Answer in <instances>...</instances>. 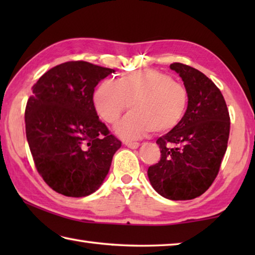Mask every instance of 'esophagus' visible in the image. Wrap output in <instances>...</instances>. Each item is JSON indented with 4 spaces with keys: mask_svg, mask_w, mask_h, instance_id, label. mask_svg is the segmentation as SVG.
<instances>
[{
    "mask_svg": "<svg viewBox=\"0 0 255 255\" xmlns=\"http://www.w3.org/2000/svg\"><path fill=\"white\" fill-rule=\"evenodd\" d=\"M125 145H126L129 148L135 149L138 147V146H139V143H137V141H125Z\"/></svg>",
    "mask_w": 255,
    "mask_h": 255,
    "instance_id": "obj_1",
    "label": "esophagus"
}]
</instances>
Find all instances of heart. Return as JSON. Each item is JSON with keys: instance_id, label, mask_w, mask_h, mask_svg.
<instances>
[{"instance_id": "heart-1", "label": "heart", "mask_w": 255, "mask_h": 255, "mask_svg": "<svg viewBox=\"0 0 255 255\" xmlns=\"http://www.w3.org/2000/svg\"><path fill=\"white\" fill-rule=\"evenodd\" d=\"M93 107L107 124H116L127 109L131 111L116 130L124 138H136L173 130L188 110L189 92L165 73L143 70L124 73L117 81L105 80L93 91Z\"/></svg>"}]
</instances>
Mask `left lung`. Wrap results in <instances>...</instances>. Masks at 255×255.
I'll use <instances>...</instances> for the list:
<instances>
[{
  "label": "left lung",
  "instance_id": "left-lung-1",
  "mask_svg": "<svg viewBox=\"0 0 255 255\" xmlns=\"http://www.w3.org/2000/svg\"><path fill=\"white\" fill-rule=\"evenodd\" d=\"M170 68L188 90V110L178 127L156 140L161 159L148 167L147 174L162 197L190 200L209 189L221 169L230 137V112L221 90L204 73L182 63Z\"/></svg>",
  "mask_w": 255,
  "mask_h": 255
}]
</instances>
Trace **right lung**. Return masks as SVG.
Listing matches in <instances>:
<instances>
[{
	"label": "right lung",
	"instance_id": "obj_1",
	"mask_svg": "<svg viewBox=\"0 0 255 255\" xmlns=\"http://www.w3.org/2000/svg\"><path fill=\"white\" fill-rule=\"evenodd\" d=\"M115 70L72 60L47 71L25 106V135L34 166L54 191L85 197L102 184L122 146L98 117L94 88Z\"/></svg>",
	"mask_w": 255,
	"mask_h": 255
}]
</instances>
